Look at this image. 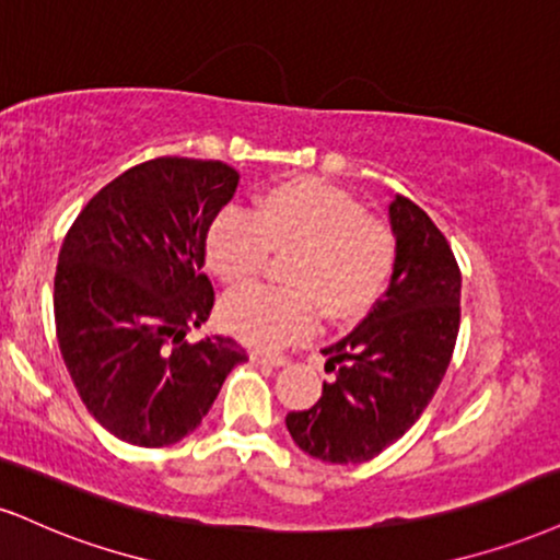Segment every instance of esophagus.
<instances>
[{"label": "esophagus", "instance_id": "1", "mask_svg": "<svg viewBox=\"0 0 560 560\" xmlns=\"http://www.w3.org/2000/svg\"><path fill=\"white\" fill-rule=\"evenodd\" d=\"M250 362H255V365H268V368H284L289 360H287V357H279V354L250 352Z\"/></svg>", "mask_w": 560, "mask_h": 560}]
</instances>
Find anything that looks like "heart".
<instances>
[{
    "label": "heart",
    "mask_w": 560,
    "mask_h": 560,
    "mask_svg": "<svg viewBox=\"0 0 560 560\" xmlns=\"http://www.w3.org/2000/svg\"><path fill=\"white\" fill-rule=\"evenodd\" d=\"M289 255V289L255 287L221 307L226 331L258 349H284L318 326L365 315L386 289L396 237L352 195L313 177L276 182L255 198L253 215L224 208L206 237L211 271L229 287L258 279L268 255Z\"/></svg>",
    "instance_id": "obj_1"
}]
</instances>
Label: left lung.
<instances>
[{"instance_id":"1","label":"left lung","mask_w":560,"mask_h":560,"mask_svg":"<svg viewBox=\"0 0 560 560\" xmlns=\"http://www.w3.org/2000/svg\"><path fill=\"white\" fill-rule=\"evenodd\" d=\"M396 262L383 298L336 345L320 349L336 378L305 412H289L292 441L328 464L378 456L420 420L446 375L459 334L462 273L446 237L404 195L388 203Z\"/></svg>"}]
</instances>
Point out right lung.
Here are the masks:
<instances>
[{
  "mask_svg": "<svg viewBox=\"0 0 560 560\" xmlns=\"http://www.w3.org/2000/svg\"><path fill=\"white\" fill-rule=\"evenodd\" d=\"M240 174L164 156L132 166L80 211L59 250V352L93 420L132 446H172L203 422L247 360L229 336L187 345L213 307L206 237Z\"/></svg>",
  "mask_w": 560,
  "mask_h": 560,
  "instance_id": "obj_1",
  "label": "right lung"
}]
</instances>
